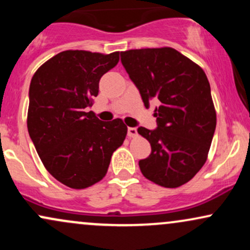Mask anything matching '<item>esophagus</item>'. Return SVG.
Listing matches in <instances>:
<instances>
[{"instance_id":"1","label":"esophagus","mask_w":250,"mask_h":250,"mask_svg":"<svg viewBox=\"0 0 250 250\" xmlns=\"http://www.w3.org/2000/svg\"><path fill=\"white\" fill-rule=\"evenodd\" d=\"M128 136L129 137L137 136V129L135 127H128Z\"/></svg>"}]
</instances>
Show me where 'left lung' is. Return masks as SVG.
I'll use <instances>...</instances> for the list:
<instances>
[{
	"instance_id": "8db88e82",
	"label": "left lung",
	"mask_w": 250,
	"mask_h": 250,
	"mask_svg": "<svg viewBox=\"0 0 250 250\" xmlns=\"http://www.w3.org/2000/svg\"><path fill=\"white\" fill-rule=\"evenodd\" d=\"M121 62L149 108L157 127H140L151 153L140 160L143 176L166 188L185 185L207 161L216 128L210 84L202 68L173 48H147L121 53Z\"/></svg>"
}]
</instances>
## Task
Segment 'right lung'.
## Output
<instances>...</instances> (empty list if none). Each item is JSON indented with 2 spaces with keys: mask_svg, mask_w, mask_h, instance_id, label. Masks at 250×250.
Segmentation results:
<instances>
[{
  "mask_svg": "<svg viewBox=\"0 0 250 250\" xmlns=\"http://www.w3.org/2000/svg\"><path fill=\"white\" fill-rule=\"evenodd\" d=\"M119 62L109 55L65 50L37 69L29 87L28 131L45 169L74 189L95 185L107 174L111 155L122 145L127 125L121 119H97L91 100L100 79Z\"/></svg>",
  "mask_w": 250,
  "mask_h": 250,
  "instance_id": "obj_1",
  "label": "right lung"
}]
</instances>
